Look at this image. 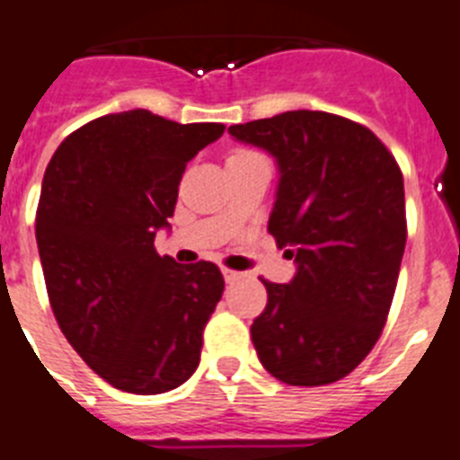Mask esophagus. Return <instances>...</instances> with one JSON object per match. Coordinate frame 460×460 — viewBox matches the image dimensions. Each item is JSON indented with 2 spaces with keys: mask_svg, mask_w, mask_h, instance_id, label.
Returning <instances> with one entry per match:
<instances>
[{
  "mask_svg": "<svg viewBox=\"0 0 460 460\" xmlns=\"http://www.w3.org/2000/svg\"><path fill=\"white\" fill-rule=\"evenodd\" d=\"M222 276H224V280H226V283H236V280H241L243 273L234 271V269H226V266H222Z\"/></svg>",
  "mask_w": 460,
  "mask_h": 460,
  "instance_id": "esophagus-1",
  "label": "esophagus"
}]
</instances>
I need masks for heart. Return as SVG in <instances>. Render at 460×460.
Instances as JSON below:
<instances>
[{
	"label": "heart",
	"mask_w": 460,
	"mask_h": 460,
	"mask_svg": "<svg viewBox=\"0 0 460 460\" xmlns=\"http://www.w3.org/2000/svg\"><path fill=\"white\" fill-rule=\"evenodd\" d=\"M234 154H238V152H234Z\"/></svg>",
	"instance_id": "b5f03b06"
}]
</instances>
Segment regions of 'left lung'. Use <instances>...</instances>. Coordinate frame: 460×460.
Instances as JSON below:
<instances>
[{
  "label": "left lung",
  "mask_w": 460,
  "mask_h": 460,
  "mask_svg": "<svg viewBox=\"0 0 460 460\" xmlns=\"http://www.w3.org/2000/svg\"><path fill=\"white\" fill-rule=\"evenodd\" d=\"M229 133L276 158L269 234L296 264L288 285L261 280L254 350L283 384H334L367 358L391 311L407 243L400 165L372 130L327 111H283Z\"/></svg>",
  "instance_id": "obj_1"
}]
</instances>
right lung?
<instances>
[{"mask_svg": "<svg viewBox=\"0 0 460 460\" xmlns=\"http://www.w3.org/2000/svg\"><path fill=\"white\" fill-rule=\"evenodd\" d=\"M222 133L130 110L81 126L46 165L37 245L49 302L81 360L119 391H172L199 367L224 278L212 261L161 257L154 238L171 226L187 164Z\"/></svg>", "mask_w": 460, "mask_h": 460, "instance_id": "right-lung-1", "label": "right lung"}]
</instances>
